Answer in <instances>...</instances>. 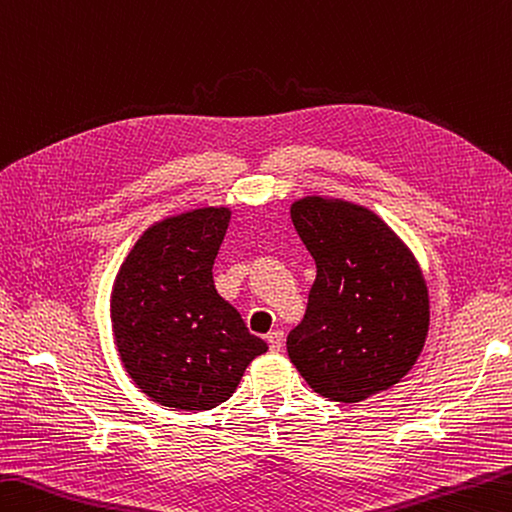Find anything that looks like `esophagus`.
Here are the masks:
<instances>
[{
    "label": "esophagus",
    "mask_w": 512,
    "mask_h": 512,
    "mask_svg": "<svg viewBox=\"0 0 512 512\" xmlns=\"http://www.w3.org/2000/svg\"><path fill=\"white\" fill-rule=\"evenodd\" d=\"M266 339H268L270 350H282V346H284V333H282V330H270V333L266 335Z\"/></svg>",
    "instance_id": "1"
}]
</instances>
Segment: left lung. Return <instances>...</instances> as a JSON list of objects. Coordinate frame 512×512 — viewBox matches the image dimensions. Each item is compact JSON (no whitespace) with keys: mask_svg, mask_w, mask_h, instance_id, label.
I'll return each instance as SVG.
<instances>
[{"mask_svg":"<svg viewBox=\"0 0 512 512\" xmlns=\"http://www.w3.org/2000/svg\"><path fill=\"white\" fill-rule=\"evenodd\" d=\"M290 219L317 266L306 315L286 339L290 362L330 402L382 393L413 368L426 342L422 268L364 206L313 195L290 206Z\"/></svg>","mask_w":512,"mask_h":512,"instance_id":"obj_1","label":"left lung"}]
</instances>
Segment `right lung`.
Wrapping results in <instances>:
<instances>
[{
    "label": "right lung",
    "instance_id": "right-lung-1",
    "mask_svg": "<svg viewBox=\"0 0 512 512\" xmlns=\"http://www.w3.org/2000/svg\"><path fill=\"white\" fill-rule=\"evenodd\" d=\"M230 210L197 208L144 230L110 295L119 359L137 388L175 410H210L268 350L219 297L213 264Z\"/></svg>",
    "mask_w": 512,
    "mask_h": 512
}]
</instances>
